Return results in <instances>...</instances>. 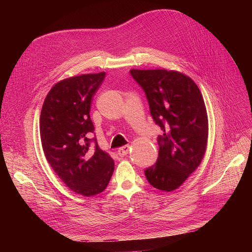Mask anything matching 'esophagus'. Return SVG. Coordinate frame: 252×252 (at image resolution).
Wrapping results in <instances>:
<instances>
[{"label":"esophagus","instance_id":"34e87169","mask_svg":"<svg viewBox=\"0 0 252 252\" xmlns=\"http://www.w3.org/2000/svg\"><path fill=\"white\" fill-rule=\"evenodd\" d=\"M128 150H129V146H128V145H126V146H123V147L119 148L117 153L121 157H124L128 153Z\"/></svg>","mask_w":252,"mask_h":252}]
</instances>
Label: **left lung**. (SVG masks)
I'll return each mask as SVG.
<instances>
[{
    "label": "left lung",
    "mask_w": 252,
    "mask_h": 252,
    "mask_svg": "<svg viewBox=\"0 0 252 252\" xmlns=\"http://www.w3.org/2000/svg\"><path fill=\"white\" fill-rule=\"evenodd\" d=\"M146 94L158 136L157 161L145 169L151 186L178 189L200 165L207 146L208 119L201 92L193 79L176 70L130 69Z\"/></svg>",
    "instance_id": "1"
}]
</instances>
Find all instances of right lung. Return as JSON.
Listing matches in <instances>:
<instances>
[{
	"mask_svg": "<svg viewBox=\"0 0 252 252\" xmlns=\"http://www.w3.org/2000/svg\"><path fill=\"white\" fill-rule=\"evenodd\" d=\"M104 77L102 71L62 79L48 93L39 117L47 161L66 186L86 197L103 192L114 170L113 159L96 139L90 148L91 102Z\"/></svg>",
	"mask_w": 252,
	"mask_h": 252,
	"instance_id": "add662e5",
	"label": "right lung"
}]
</instances>
